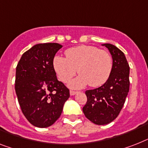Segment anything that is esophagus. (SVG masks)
<instances>
[{"mask_svg": "<svg viewBox=\"0 0 148 148\" xmlns=\"http://www.w3.org/2000/svg\"><path fill=\"white\" fill-rule=\"evenodd\" d=\"M77 93H78L77 91H69V94H70V95H71V96H73V95H75Z\"/></svg>", "mask_w": 148, "mask_h": 148, "instance_id": "obj_1", "label": "esophagus"}]
</instances>
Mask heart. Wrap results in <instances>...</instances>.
I'll use <instances>...</instances> for the list:
<instances>
[{"instance_id": "b5f03b06", "label": "heart", "mask_w": 148, "mask_h": 148, "mask_svg": "<svg viewBox=\"0 0 148 148\" xmlns=\"http://www.w3.org/2000/svg\"><path fill=\"white\" fill-rule=\"evenodd\" d=\"M66 56H56L53 60V67L63 82H69L77 71L80 73L69 83L72 88H82L88 85L99 87L110 76L113 60L107 51L94 46L82 45L66 50Z\"/></svg>"}]
</instances>
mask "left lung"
I'll return each instance as SVG.
<instances>
[{"label": "left lung", "mask_w": 148, "mask_h": 148, "mask_svg": "<svg viewBox=\"0 0 148 148\" xmlns=\"http://www.w3.org/2000/svg\"><path fill=\"white\" fill-rule=\"evenodd\" d=\"M113 59L110 76L102 86L85 91L87 103L82 110L96 125H107L118 116L129 91V66L123 51L111 44H103Z\"/></svg>", "instance_id": "obj_1"}]
</instances>
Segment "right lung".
Wrapping results in <instances>:
<instances>
[{"mask_svg": "<svg viewBox=\"0 0 148 148\" xmlns=\"http://www.w3.org/2000/svg\"><path fill=\"white\" fill-rule=\"evenodd\" d=\"M62 47L57 43L34 45L22 55L16 69L15 90L22 112L38 128L53 125L69 97V89L57 80L53 67Z\"/></svg>", "mask_w": 148, "mask_h": 148, "instance_id": "right-lung-1", "label": "right lung"}]
</instances>
